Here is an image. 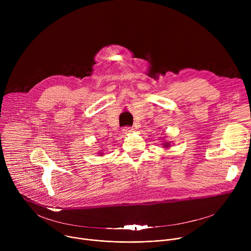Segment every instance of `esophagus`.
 <instances>
[{
	"instance_id": "34e87169",
	"label": "esophagus",
	"mask_w": 251,
	"mask_h": 251,
	"mask_svg": "<svg viewBox=\"0 0 251 251\" xmlns=\"http://www.w3.org/2000/svg\"><path fill=\"white\" fill-rule=\"evenodd\" d=\"M122 131L124 134H131L134 132V128L133 127H125V128H123Z\"/></svg>"
}]
</instances>
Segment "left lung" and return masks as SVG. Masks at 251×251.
Here are the masks:
<instances>
[{
    "label": "left lung",
    "instance_id": "obj_1",
    "mask_svg": "<svg viewBox=\"0 0 251 251\" xmlns=\"http://www.w3.org/2000/svg\"><path fill=\"white\" fill-rule=\"evenodd\" d=\"M162 145H163V147H164V148H170V146H171V142H163V143H162Z\"/></svg>",
    "mask_w": 251,
    "mask_h": 251
}]
</instances>
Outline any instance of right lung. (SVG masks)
I'll return each mask as SVG.
<instances>
[{
	"label": "right lung",
	"mask_w": 251,
	"mask_h": 251,
	"mask_svg": "<svg viewBox=\"0 0 251 251\" xmlns=\"http://www.w3.org/2000/svg\"><path fill=\"white\" fill-rule=\"evenodd\" d=\"M98 155H99V156H103V151H100V152L98 153Z\"/></svg>",
	"instance_id": "add662e5"
}]
</instances>
